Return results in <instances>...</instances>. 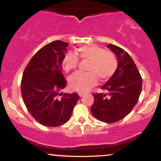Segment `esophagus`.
Instances as JSON below:
<instances>
[{"label": "esophagus", "instance_id": "34e87169", "mask_svg": "<svg viewBox=\"0 0 161 161\" xmlns=\"http://www.w3.org/2000/svg\"><path fill=\"white\" fill-rule=\"evenodd\" d=\"M84 94H85V93H84V92H79V97H83Z\"/></svg>", "mask_w": 161, "mask_h": 161}]
</instances>
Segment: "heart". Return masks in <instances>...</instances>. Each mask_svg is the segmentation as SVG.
Instances as JSON below:
<instances>
[{"label": "heart", "instance_id": "b5f03b06", "mask_svg": "<svg viewBox=\"0 0 161 161\" xmlns=\"http://www.w3.org/2000/svg\"><path fill=\"white\" fill-rule=\"evenodd\" d=\"M76 55L79 60L88 61L89 64L86 67L88 73H76L69 78V87L74 91L86 92L97 85V79L101 82L109 80L118 68V61L114 53L97 45L81 47L76 51ZM78 58L71 53L64 57L61 64L65 72H71L77 69Z\"/></svg>", "mask_w": 161, "mask_h": 161}]
</instances>
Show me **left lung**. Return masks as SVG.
<instances>
[{
	"mask_svg": "<svg viewBox=\"0 0 161 161\" xmlns=\"http://www.w3.org/2000/svg\"><path fill=\"white\" fill-rule=\"evenodd\" d=\"M118 60L114 75L101 87L105 92L94 93L91 113L106 123L120 121L131 111L139 100L142 79L130 55L113 44L108 45Z\"/></svg>",
	"mask_w": 161,
	"mask_h": 161,
	"instance_id": "left-lung-1",
	"label": "left lung"
}]
</instances>
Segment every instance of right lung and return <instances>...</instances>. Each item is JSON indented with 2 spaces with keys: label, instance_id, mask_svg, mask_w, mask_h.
I'll use <instances>...</instances> for the list:
<instances>
[{
  "label": "right lung",
  "instance_id": "add662e5",
  "mask_svg": "<svg viewBox=\"0 0 161 161\" xmlns=\"http://www.w3.org/2000/svg\"><path fill=\"white\" fill-rule=\"evenodd\" d=\"M61 40L53 41L33 55L22 75L21 91L27 110L42 125L56 127L67 122L79 97L61 93L67 85L61 71L66 47Z\"/></svg>",
  "mask_w": 161,
  "mask_h": 161
}]
</instances>
